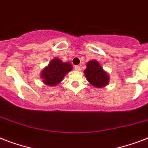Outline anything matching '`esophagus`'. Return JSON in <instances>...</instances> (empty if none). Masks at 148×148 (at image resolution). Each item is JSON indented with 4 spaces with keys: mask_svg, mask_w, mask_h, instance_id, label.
I'll return each mask as SVG.
<instances>
[{
    "mask_svg": "<svg viewBox=\"0 0 148 148\" xmlns=\"http://www.w3.org/2000/svg\"><path fill=\"white\" fill-rule=\"evenodd\" d=\"M74 69H75V71H81V67H79V66H75V67H74Z\"/></svg>",
    "mask_w": 148,
    "mask_h": 148,
    "instance_id": "34e87169",
    "label": "esophagus"
}]
</instances>
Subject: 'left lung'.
I'll list each match as a JSON object with an SVG mask.
<instances>
[{
    "mask_svg": "<svg viewBox=\"0 0 148 148\" xmlns=\"http://www.w3.org/2000/svg\"><path fill=\"white\" fill-rule=\"evenodd\" d=\"M86 79L92 86L97 88L105 87L109 83V75L103 69L100 63L96 60H89L87 63V68L84 70Z\"/></svg>",
    "mask_w": 148,
    "mask_h": 148,
    "instance_id": "1",
    "label": "left lung"
}]
</instances>
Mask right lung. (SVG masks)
<instances>
[{
	"mask_svg": "<svg viewBox=\"0 0 148 148\" xmlns=\"http://www.w3.org/2000/svg\"><path fill=\"white\" fill-rule=\"evenodd\" d=\"M72 65L69 62H63L58 58H53L40 74L43 83L47 86H56L63 81L66 74L72 70Z\"/></svg>",
	"mask_w": 148,
	"mask_h": 148,
	"instance_id": "add662e5",
	"label": "right lung"
}]
</instances>
